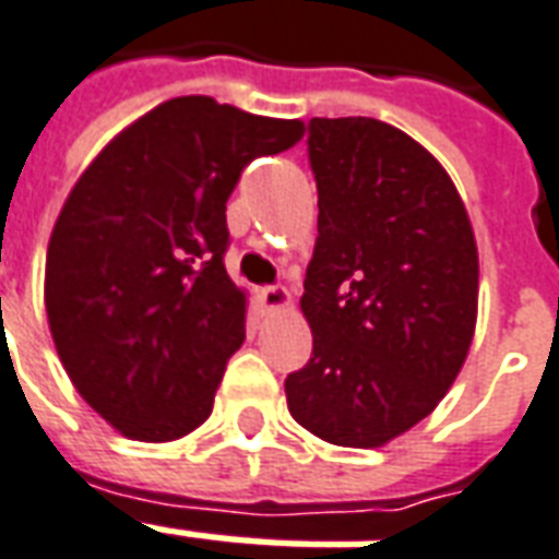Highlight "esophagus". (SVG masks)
I'll use <instances>...</instances> for the list:
<instances>
[{"label":"esophagus","mask_w":559,"mask_h":559,"mask_svg":"<svg viewBox=\"0 0 559 559\" xmlns=\"http://www.w3.org/2000/svg\"><path fill=\"white\" fill-rule=\"evenodd\" d=\"M258 298H261V305L266 310H281L289 305V293L284 287H278V284L258 289Z\"/></svg>","instance_id":"esophagus-1"}]
</instances>
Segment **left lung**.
Here are the masks:
<instances>
[{
  "label": "left lung",
  "mask_w": 559,
  "mask_h": 559,
  "mask_svg": "<svg viewBox=\"0 0 559 559\" xmlns=\"http://www.w3.org/2000/svg\"><path fill=\"white\" fill-rule=\"evenodd\" d=\"M319 237L301 310L313 355L284 381L319 440L378 449L440 404L478 317V249L440 160L381 119L313 117Z\"/></svg>",
  "instance_id": "obj_1"
}]
</instances>
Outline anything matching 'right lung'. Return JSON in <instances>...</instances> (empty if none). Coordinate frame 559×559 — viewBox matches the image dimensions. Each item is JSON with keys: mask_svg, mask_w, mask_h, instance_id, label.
I'll return each instance as SVG.
<instances>
[{"mask_svg": "<svg viewBox=\"0 0 559 559\" xmlns=\"http://www.w3.org/2000/svg\"><path fill=\"white\" fill-rule=\"evenodd\" d=\"M305 134L211 96L169 99L93 160L46 251V313L81 399L119 433L169 442L213 411L246 340L225 272V202L240 173Z\"/></svg>", "mask_w": 559, "mask_h": 559, "instance_id": "obj_1", "label": "right lung"}]
</instances>
